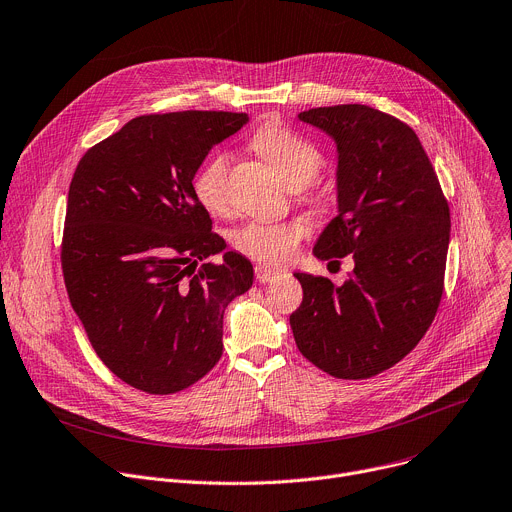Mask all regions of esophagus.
I'll return each mask as SVG.
<instances>
[{"label": "esophagus", "instance_id": "obj_1", "mask_svg": "<svg viewBox=\"0 0 512 512\" xmlns=\"http://www.w3.org/2000/svg\"><path fill=\"white\" fill-rule=\"evenodd\" d=\"M277 275H280V271L271 269V267H267V265H257V267H255V277H257L259 284H267V282L275 280Z\"/></svg>", "mask_w": 512, "mask_h": 512}]
</instances>
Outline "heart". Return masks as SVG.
<instances>
[{
    "instance_id": "obj_1",
    "label": "heart",
    "mask_w": 512,
    "mask_h": 512,
    "mask_svg": "<svg viewBox=\"0 0 512 512\" xmlns=\"http://www.w3.org/2000/svg\"><path fill=\"white\" fill-rule=\"evenodd\" d=\"M249 145L290 188L310 183L324 161L320 149L308 138L277 122L263 124L251 136ZM228 171L230 155L216 151L194 175V194L210 214H224L228 210ZM302 237L304 226L296 220H249L232 230L230 241L243 255L261 263L277 265L296 253Z\"/></svg>"
}]
</instances>
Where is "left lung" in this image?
<instances>
[{
	"mask_svg": "<svg viewBox=\"0 0 512 512\" xmlns=\"http://www.w3.org/2000/svg\"><path fill=\"white\" fill-rule=\"evenodd\" d=\"M298 118L337 145L339 214L320 232L322 261L351 255L343 286L294 273L304 298L290 316L300 353L341 380L380 374L406 357L437 314L449 247V206L414 130L361 104Z\"/></svg>",
	"mask_w": 512,
	"mask_h": 512,
	"instance_id": "1",
	"label": "left lung"
}]
</instances>
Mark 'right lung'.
<instances>
[{
	"mask_svg": "<svg viewBox=\"0 0 512 512\" xmlns=\"http://www.w3.org/2000/svg\"><path fill=\"white\" fill-rule=\"evenodd\" d=\"M249 122L235 112L138 116L79 161L61 263L91 347L122 382L149 394L196 384L222 355L226 306L253 265L226 249L194 194L210 149ZM221 252L220 264L199 265Z\"/></svg>",
	"mask_w": 512,
	"mask_h": 512,
	"instance_id": "right-lung-1",
	"label": "right lung"
}]
</instances>
